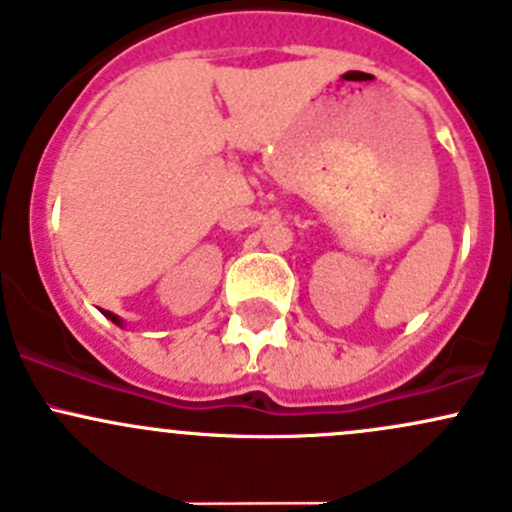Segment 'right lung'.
<instances>
[{
	"label": "right lung",
	"mask_w": 512,
	"mask_h": 512,
	"mask_svg": "<svg viewBox=\"0 0 512 512\" xmlns=\"http://www.w3.org/2000/svg\"><path fill=\"white\" fill-rule=\"evenodd\" d=\"M103 315H105V318H108V320H113L115 325H120V328H123V320H120L115 313H110V310H103Z\"/></svg>",
	"instance_id": "obj_1"
}]
</instances>
